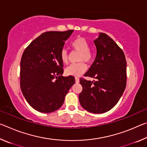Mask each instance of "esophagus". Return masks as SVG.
Instances as JSON below:
<instances>
[{"label": "esophagus", "instance_id": "34e87169", "mask_svg": "<svg viewBox=\"0 0 147 147\" xmlns=\"http://www.w3.org/2000/svg\"><path fill=\"white\" fill-rule=\"evenodd\" d=\"M75 82H76V84L79 83V82H80V80H79V78H77V77H76V78H75Z\"/></svg>", "mask_w": 147, "mask_h": 147}]
</instances>
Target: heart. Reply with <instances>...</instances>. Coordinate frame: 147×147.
Segmentation results:
<instances>
[{"mask_svg": "<svg viewBox=\"0 0 147 147\" xmlns=\"http://www.w3.org/2000/svg\"><path fill=\"white\" fill-rule=\"evenodd\" d=\"M71 46L73 50L80 53L78 61H86L90 63L93 58L92 52L89 49L88 41L83 37H78L72 41ZM60 58L63 63L67 64L69 61V55L66 50L63 49L60 53ZM87 70V65L84 62L71 65L65 69V74L68 76H80Z\"/></svg>", "mask_w": 147, "mask_h": 147, "instance_id": "b5f03b06", "label": "heart"}]
</instances>
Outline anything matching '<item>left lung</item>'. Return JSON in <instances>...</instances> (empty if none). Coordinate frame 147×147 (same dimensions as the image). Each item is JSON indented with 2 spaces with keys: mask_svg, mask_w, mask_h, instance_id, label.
<instances>
[{
  "mask_svg": "<svg viewBox=\"0 0 147 147\" xmlns=\"http://www.w3.org/2000/svg\"><path fill=\"white\" fill-rule=\"evenodd\" d=\"M94 43L96 58L85 76L96 80H80L83 89L79 94V101L89 112L103 113L113 108L124 93L126 61L122 49L107 34H99Z\"/></svg>",
  "mask_w": 147,
  "mask_h": 147,
  "instance_id": "1",
  "label": "left lung"
}]
</instances>
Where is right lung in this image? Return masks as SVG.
<instances>
[{
  "instance_id": "add662e5",
  "label": "right lung",
  "mask_w": 147,
  "mask_h": 147,
  "mask_svg": "<svg viewBox=\"0 0 147 147\" xmlns=\"http://www.w3.org/2000/svg\"><path fill=\"white\" fill-rule=\"evenodd\" d=\"M74 30L41 34L24 50L21 60L20 86L24 98L36 110L51 113L63 105L65 96L75 83L64 77L60 58L65 41Z\"/></svg>"
}]
</instances>
